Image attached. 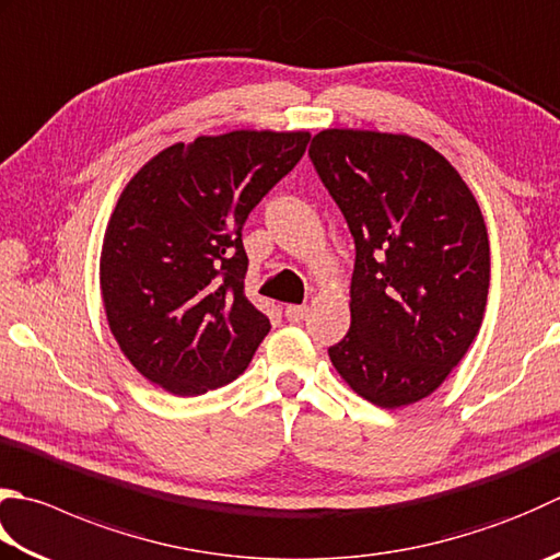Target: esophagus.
<instances>
[{
  "label": "esophagus",
  "instance_id": "esophagus-1",
  "mask_svg": "<svg viewBox=\"0 0 560 560\" xmlns=\"http://www.w3.org/2000/svg\"><path fill=\"white\" fill-rule=\"evenodd\" d=\"M283 315L289 317L291 323H299V320H303L305 315H308V305H287V308H283Z\"/></svg>",
  "mask_w": 560,
  "mask_h": 560
}]
</instances>
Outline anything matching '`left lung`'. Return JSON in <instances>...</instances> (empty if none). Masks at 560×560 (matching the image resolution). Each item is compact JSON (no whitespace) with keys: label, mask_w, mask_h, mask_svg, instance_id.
Wrapping results in <instances>:
<instances>
[{"label":"left lung","mask_w":560,"mask_h":560,"mask_svg":"<svg viewBox=\"0 0 560 560\" xmlns=\"http://www.w3.org/2000/svg\"><path fill=\"white\" fill-rule=\"evenodd\" d=\"M308 152L357 247L352 325L332 366L378 408L432 396L486 315L490 243L474 191L405 133L325 128Z\"/></svg>","instance_id":"left-lung-1"}]
</instances>
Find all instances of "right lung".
I'll return each instance as SVG.
<instances>
[{
    "mask_svg": "<svg viewBox=\"0 0 560 560\" xmlns=\"http://www.w3.org/2000/svg\"><path fill=\"white\" fill-rule=\"evenodd\" d=\"M308 130H230L148 160L108 218L98 287L138 374L172 396L237 378L271 330L245 295L243 225L308 148Z\"/></svg>",
    "mask_w": 560,
    "mask_h": 560,
    "instance_id": "add662e5",
    "label": "right lung"
}]
</instances>
